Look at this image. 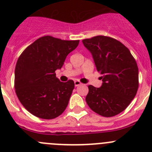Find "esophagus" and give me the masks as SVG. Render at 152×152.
<instances>
[{"label":"esophagus","instance_id":"34e87169","mask_svg":"<svg viewBox=\"0 0 152 152\" xmlns=\"http://www.w3.org/2000/svg\"><path fill=\"white\" fill-rule=\"evenodd\" d=\"M80 85H81V83L80 82L79 80L75 81V86H80Z\"/></svg>","mask_w":152,"mask_h":152}]
</instances>
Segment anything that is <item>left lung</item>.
<instances>
[{"mask_svg":"<svg viewBox=\"0 0 152 152\" xmlns=\"http://www.w3.org/2000/svg\"><path fill=\"white\" fill-rule=\"evenodd\" d=\"M82 42L92 55L103 81L100 88L88 86L86 101L95 113L115 116L126 109L137 91L136 61L126 46L112 37L97 35Z\"/></svg>","mask_w":152,"mask_h":152,"instance_id":"1","label":"left lung"}]
</instances>
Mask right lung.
Wrapping results in <instances>:
<instances>
[{"label": "right lung", "instance_id": "add662e5", "mask_svg": "<svg viewBox=\"0 0 152 152\" xmlns=\"http://www.w3.org/2000/svg\"><path fill=\"white\" fill-rule=\"evenodd\" d=\"M79 42L43 36L20 55L15 69V88L21 104L31 115L54 119L67 107L75 83L72 80L61 82L55 71L61 69Z\"/></svg>", "mask_w": 152, "mask_h": 152}]
</instances>
